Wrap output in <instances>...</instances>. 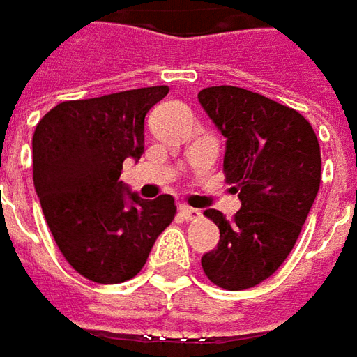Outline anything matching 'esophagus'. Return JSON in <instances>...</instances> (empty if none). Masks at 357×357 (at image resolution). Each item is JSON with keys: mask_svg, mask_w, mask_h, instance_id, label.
Masks as SVG:
<instances>
[{"mask_svg": "<svg viewBox=\"0 0 357 357\" xmlns=\"http://www.w3.org/2000/svg\"><path fill=\"white\" fill-rule=\"evenodd\" d=\"M201 211L199 208H192V206H187V205H183L181 206V217L183 219H187V221H197V219H201Z\"/></svg>", "mask_w": 357, "mask_h": 357, "instance_id": "1", "label": "esophagus"}]
</instances>
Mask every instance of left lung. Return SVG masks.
<instances>
[{"instance_id":"8db88e82","label":"left lung","mask_w":357,"mask_h":357,"mask_svg":"<svg viewBox=\"0 0 357 357\" xmlns=\"http://www.w3.org/2000/svg\"><path fill=\"white\" fill-rule=\"evenodd\" d=\"M199 102L227 138L223 170L241 201L233 221L205 211L221 239L201 265L215 285L241 291L273 275L291 253L319 190V142L297 110L257 92L211 86Z\"/></svg>"}]
</instances>
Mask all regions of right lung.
<instances>
[{"mask_svg":"<svg viewBox=\"0 0 357 357\" xmlns=\"http://www.w3.org/2000/svg\"><path fill=\"white\" fill-rule=\"evenodd\" d=\"M169 86L70 100L45 114L31 138L33 187L66 261L96 283L132 279L172 223L170 195L140 199L120 181L122 162L144 152V116Z\"/></svg>","mask_w":357,"mask_h":357,"instance_id":"right-lung-1","label":"right lung"}]
</instances>
